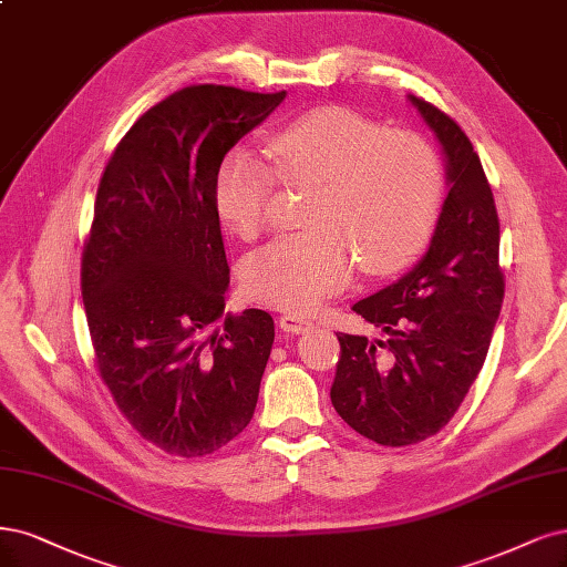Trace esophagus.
I'll list each match as a JSON object with an SVG mask.
<instances>
[{"instance_id": "esophagus-1", "label": "esophagus", "mask_w": 567, "mask_h": 567, "mask_svg": "<svg viewBox=\"0 0 567 567\" xmlns=\"http://www.w3.org/2000/svg\"><path fill=\"white\" fill-rule=\"evenodd\" d=\"M279 326H281V330H286V333L300 336V333H305V330L311 328V321L307 317H302V315H290V311H288V315H284L279 319Z\"/></svg>"}]
</instances>
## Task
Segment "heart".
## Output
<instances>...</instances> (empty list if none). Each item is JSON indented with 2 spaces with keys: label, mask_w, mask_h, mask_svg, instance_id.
Listing matches in <instances>:
<instances>
[{
  "label": "heart",
  "mask_w": 567,
  "mask_h": 567,
  "mask_svg": "<svg viewBox=\"0 0 567 567\" xmlns=\"http://www.w3.org/2000/svg\"><path fill=\"white\" fill-rule=\"evenodd\" d=\"M271 152L275 166L250 147L229 150L213 183L220 220L246 241L267 229L279 178L315 187L307 210L315 229L269 244L244 262L250 300L309 309L351 281L354 258L368 275H392L432 237L443 168L420 135L384 131L354 110L328 105L279 128Z\"/></svg>",
  "instance_id": "1"
}]
</instances>
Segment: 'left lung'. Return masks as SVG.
Listing matches in <instances>:
<instances>
[{"mask_svg":"<svg viewBox=\"0 0 567 567\" xmlns=\"http://www.w3.org/2000/svg\"><path fill=\"white\" fill-rule=\"evenodd\" d=\"M445 157L447 197L432 241L399 281L354 305L384 338L340 333L338 415L380 445H413L451 422L481 373L504 300L499 220L466 133L408 95Z\"/></svg>","mask_w":567,"mask_h":567,"instance_id":"obj_1","label":"left lung"}]
</instances>
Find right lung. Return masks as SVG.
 <instances>
[{
    "instance_id": "1",
    "label": "right lung",
    "mask_w": 567,
    "mask_h": 567,
    "mask_svg": "<svg viewBox=\"0 0 567 567\" xmlns=\"http://www.w3.org/2000/svg\"><path fill=\"white\" fill-rule=\"evenodd\" d=\"M284 97L216 84L175 91L128 128L97 185L82 258L95 363L135 432L168 455L218 451L256 413L275 319L225 315L213 183L225 154Z\"/></svg>"
}]
</instances>
